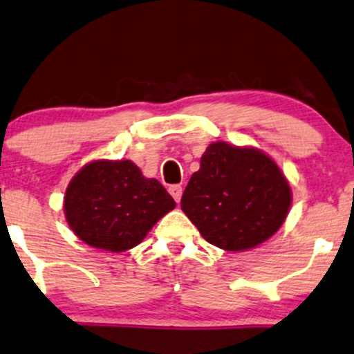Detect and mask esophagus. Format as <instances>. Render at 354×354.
Segmentation results:
<instances>
[{
	"label": "esophagus",
	"instance_id": "1",
	"mask_svg": "<svg viewBox=\"0 0 354 354\" xmlns=\"http://www.w3.org/2000/svg\"><path fill=\"white\" fill-rule=\"evenodd\" d=\"M182 192H183V190H182L180 185H172L171 188H169V194L172 195V198L176 200L177 203H178V201H180V198H182Z\"/></svg>",
	"mask_w": 354,
	"mask_h": 354
}]
</instances>
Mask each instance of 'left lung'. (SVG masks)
<instances>
[{"label":"left lung","instance_id":"1","mask_svg":"<svg viewBox=\"0 0 354 354\" xmlns=\"http://www.w3.org/2000/svg\"><path fill=\"white\" fill-rule=\"evenodd\" d=\"M289 182L273 158L254 146L211 143L182 195L180 208L209 244L255 249L286 221Z\"/></svg>","mask_w":354,"mask_h":354}]
</instances>
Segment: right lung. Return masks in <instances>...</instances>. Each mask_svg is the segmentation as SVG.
<instances>
[{
  "label": "right lung",
  "mask_w": 354,
  "mask_h": 354,
  "mask_svg": "<svg viewBox=\"0 0 354 354\" xmlns=\"http://www.w3.org/2000/svg\"><path fill=\"white\" fill-rule=\"evenodd\" d=\"M176 201L156 178L143 176L130 159H94L68 183L63 213L87 245L125 252L143 242Z\"/></svg>",
  "instance_id": "1"
}]
</instances>
